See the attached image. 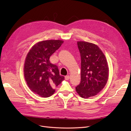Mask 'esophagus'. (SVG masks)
<instances>
[{
	"instance_id": "34e87169",
	"label": "esophagus",
	"mask_w": 131,
	"mask_h": 131,
	"mask_svg": "<svg viewBox=\"0 0 131 131\" xmlns=\"http://www.w3.org/2000/svg\"><path fill=\"white\" fill-rule=\"evenodd\" d=\"M69 79V75H66V76L65 77V80H68Z\"/></svg>"
}]
</instances>
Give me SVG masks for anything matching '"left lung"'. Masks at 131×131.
<instances>
[{
	"label": "left lung",
	"instance_id": "1",
	"mask_svg": "<svg viewBox=\"0 0 131 131\" xmlns=\"http://www.w3.org/2000/svg\"><path fill=\"white\" fill-rule=\"evenodd\" d=\"M81 56V81L75 89L85 99L96 96L104 88L109 77L108 63L101 50L92 43L78 41Z\"/></svg>",
	"mask_w": 131,
	"mask_h": 131
}]
</instances>
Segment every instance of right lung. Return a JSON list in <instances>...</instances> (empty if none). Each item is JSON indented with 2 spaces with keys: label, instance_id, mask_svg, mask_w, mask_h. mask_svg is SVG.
I'll use <instances>...</instances> for the list:
<instances>
[{
  "label": "right lung",
  "instance_id": "1",
  "mask_svg": "<svg viewBox=\"0 0 131 131\" xmlns=\"http://www.w3.org/2000/svg\"><path fill=\"white\" fill-rule=\"evenodd\" d=\"M63 43L61 40L40 41L28 53L24 66V76L27 85L41 97H49L54 93L56 86L64 80L58 67L51 64L50 57Z\"/></svg>",
  "mask_w": 131,
  "mask_h": 131
}]
</instances>
